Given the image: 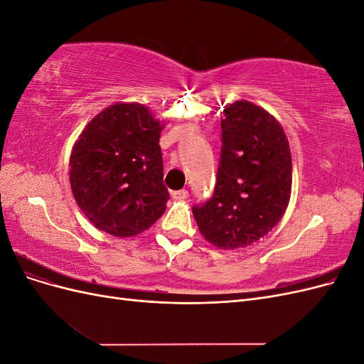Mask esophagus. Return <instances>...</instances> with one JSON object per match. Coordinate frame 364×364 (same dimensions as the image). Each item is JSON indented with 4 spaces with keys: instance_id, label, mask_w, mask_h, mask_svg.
Masks as SVG:
<instances>
[{
    "instance_id": "esophagus-1",
    "label": "esophagus",
    "mask_w": 364,
    "mask_h": 364,
    "mask_svg": "<svg viewBox=\"0 0 364 364\" xmlns=\"http://www.w3.org/2000/svg\"><path fill=\"white\" fill-rule=\"evenodd\" d=\"M171 197L176 200H185L186 197H188V191L186 190H179V191H173L171 193Z\"/></svg>"
}]
</instances>
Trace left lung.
I'll use <instances>...</instances> for the list:
<instances>
[{
    "label": "left lung",
    "mask_w": 364,
    "mask_h": 364,
    "mask_svg": "<svg viewBox=\"0 0 364 364\" xmlns=\"http://www.w3.org/2000/svg\"><path fill=\"white\" fill-rule=\"evenodd\" d=\"M214 194L193 206L200 234L218 249L255 243L290 202L291 155L278 119L252 102L226 106Z\"/></svg>",
    "instance_id": "obj_1"
}]
</instances>
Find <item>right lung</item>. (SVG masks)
<instances>
[{"instance_id": "1", "label": "right lung", "mask_w": 364, "mask_h": 364, "mask_svg": "<svg viewBox=\"0 0 364 364\" xmlns=\"http://www.w3.org/2000/svg\"><path fill=\"white\" fill-rule=\"evenodd\" d=\"M164 126L139 103H117L95 115L71 151L73 196L90 222L127 238L144 232L170 199L159 138Z\"/></svg>"}]
</instances>
